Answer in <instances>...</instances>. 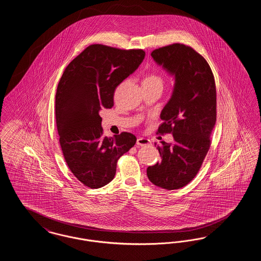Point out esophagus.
Wrapping results in <instances>:
<instances>
[{
    "label": "esophagus",
    "instance_id": "obj_1",
    "mask_svg": "<svg viewBox=\"0 0 261 261\" xmlns=\"http://www.w3.org/2000/svg\"><path fill=\"white\" fill-rule=\"evenodd\" d=\"M137 145L140 147H146L150 145V141L147 138H138L137 139Z\"/></svg>",
    "mask_w": 261,
    "mask_h": 261
}]
</instances>
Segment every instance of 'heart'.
<instances>
[{"instance_id":"heart-1","label":"heart","mask_w":261,"mask_h":261,"mask_svg":"<svg viewBox=\"0 0 261 261\" xmlns=\"http://www.w3.org/2000/svg\"><path fill=\"white\" fill-rule=\"evenodd\" d=\"M144 82H149V83H156V84H163V79L161 75L150 74L146 77Z\"/></svg>"}]
</instances>
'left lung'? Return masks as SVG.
Here are the masks:
<instances>
[{
    "mask_svg": "<svg viewBox=\"0 0 261 261\" xmlns=\"http://www.w3.org/2000/svg\"><path fill=\"white\" fill-rule=\"evenodd\" d=\"M153 61L175 79L163 108L158 134L172 133L173 142L158 147L162 162L147 168L149 181L166 190L189 184L199 172L211 147L216 122V87L211 66L202 56L183 44L152 50Z\"/></svg>",
    "mask_w": 261,
    "mask_h": 261,
    "instance_id": "8db88e82",
    "label": "left lung"
}]
</instances>
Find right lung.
I'll return each mask as SVG.
<instances>
[{"label":"right lung","mask_w":261,"mask_h":261,"mask_svg":"<svg viewBox=\"0 0 261 261\" xmlns=\"http://www.w3.org/2000/svg\"><path fill=\"white\" fill-rule=\"evenodd\" d=\"M145 56L143 50L91 45L66 66L59 82L56 121L62 153L75 177L91 189L112 181L117 161L136 143L128 132L102 137L99 113L112 108L115 89Z\"/></svg>","instance_id":"obj_1"}]
</instances>
